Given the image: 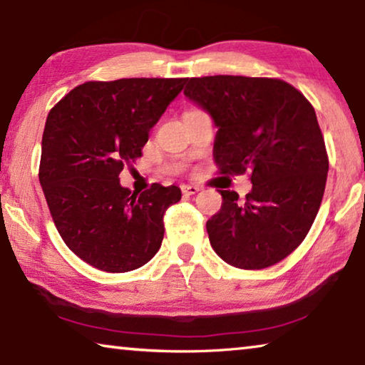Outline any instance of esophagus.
I'll list each match as a JSON object with an SVG mask.
<instances>
[{
    "instance_id": "esophagus-1",
    "label": "esophagus",
    "mask_w": 365,
    "mask_h": 365,
    "mask_svg": "<svg viewBox=\"0 0 365 365\" xmlns=\"http://www.w3.org/2000/svg\"><path fill=\"white\" fill-rule=\"evenodd\" d=\"M182 193L183 195H195L200 192V187L198 185H182Z\"/></svg>"
}]
</instances>
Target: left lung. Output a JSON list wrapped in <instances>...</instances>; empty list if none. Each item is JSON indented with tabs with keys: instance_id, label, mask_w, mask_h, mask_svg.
<instances>
[{
	"instance_id": "1",
	"label": "left lung",
	"mask_w": 365,
	"mask_h": 365,
	"mask_svg": "<svg viewBox=\"0 0 365 365\" xmlns=\"http://www.w3.org/2000/svg\"><path fill=\"white\" fill-rule=\"evenodd\" d=\"M183 94L218 127V172H250L253 183L245 203L218 190L222 208L207 222L213 250L241 269L279 263L306 238L324 195L329 158L314 107L273 78H192Z\"/></svg>"
}]
</instances>
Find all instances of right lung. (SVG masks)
Here are the masks:
<instances>
[{
	"label": "right lung",
	"instance_id": "obj_1",
	"mask_svg": "<svg viewBox=\"0 0 365 365\" xmlns=\"http://www.w3.org/2000/svg\"><path fill=\"white\" fill-rule=\"evenodd\" d=\"M185 81H89L48 114L39 183L61 238L97 269H137L160 248L163 215L180 202V188L153 183L137 195L122 187L119 173L142 157L148 132Z\"/></svg>",
	"mask_w": 365,
	"mask_h": 365
}]
</instances>
